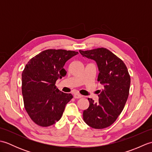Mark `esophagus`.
<instances>
[{
    "mask_svg": "<svg viewBox=\"0 0 152 152\" xmlns=\"http://www.w3.org/2000/svg\"><path fill=\"white\" fill-rule=\"evenodd\" d=\"M82 96H83L82 95L79 94V93H74V97L75 99H80V98H82Z\"/></svg>",
    "mask_w": 152,
    "mask_h": 152,
    "instance_id": "1",
    "label": "esophagus"
}]
</instances>
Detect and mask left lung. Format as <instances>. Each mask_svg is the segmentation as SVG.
Returning a JSON list of instances; mask_svg holds the SVG:
<instances>
[{"label": "left lung", "instance_id": "left-lung-1", "mask_svg": "<svg viewBox=\"0 0 152 152\" xmlns=\"http://www.w3.org/2000/svg\"><path fill=\"white\" fill-rule=\"evenodd\" d=\"M79 51L96 61L99 70L97 81L104 86L98 95V102L88 98L89 106L83 112V121L96 129L106 128L114 124L124 108L129 93L130 75L124 61L106 48Z\"/></svg>", "mask_w": 152, "mask_h": 152}]
</instances>
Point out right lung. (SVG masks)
<instances>
[{"label":"right lung","mask_w":152,"mask_h":152,"mask_svg":"<svg viewBox=\"0 0 152 152\" xmlns=\"http://www.w3.org/2000/svg\"><path fill=\"white\" fill-rule=\"evenodd\" d=\"M78 51L49 49L28 61L22 72V95L28 115L37 125L49 127L62 117L72 95L60 91L58 78L66 74L64 65Z\"/></svg>","instance_id":"1"}]
</instances>
